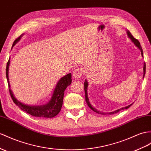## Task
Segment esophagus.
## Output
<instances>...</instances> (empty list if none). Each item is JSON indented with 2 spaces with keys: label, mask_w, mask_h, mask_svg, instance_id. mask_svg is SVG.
Listing matches in <instances>:
<instances>
[{
  "label": "esophagus",
  "mask_w": 151,
  "mask_h": 151,
  "mask_svg": "<svg viewBox=\"0 0 151 151\" xmlns=\"http://www.w3.org/2000/svg\"><path fill=\"white\" fill-rule=\"evenodd\" d=\"M84 74V70L82 68H77L73 72V76L76 79H78Z\"/></svg>",
  "instance_id": "esophagus-1"
}]
</instances>
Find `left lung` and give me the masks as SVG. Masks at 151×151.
I'll return each instance as SVG.
<instances>
[{
  "instance_id": "8db88e82",
  "label": "left lung",
  "mask_w": 151,
  "mask_h": 151,
  "mask_svg": "<svg viewBox=\"0 0 151 151\" xmlns=\"http://www.w3.org/2000/svg\"><path fill=\"white\" fill-rule=\"evenodd\" d=\"M126 33H127V35L128 38L131 40V42L134 43V45L136 47H137L138 49L139 50H140L142 56L143 58V54L142 48V47H141V45H140V43H139L138 40H137V39H135V38L133 37V35H132L131 34V32H130L129 31L127 30V31H126ZM145 67H146L145 63H143V78H144V76H145ZM84 93H85V99H86V104H88V107H89L91 110H93V111H95V113H97L101 114V115H113V114H115V113H116L119 112V111H120V110H122V109H127V108H129L132 104H133V103H132V104H129V105H128L127 106H126V107H124V108H120V109H116V110H115V111H112V112H109V113H103V112H102V111H99L98 109H97L96 108H93V106H92V105H91V104H90V101H89V99H88V97L87 89H88V81H87L86 79L85 80V81H84Z\"/></svg>"
}]
</instances>
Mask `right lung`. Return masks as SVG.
I'll list each match as a JSON object with an SVG mask.
<instances>
[{"mask_svg": "<svg viewBox=\"0 0 151 151\" xmlns=\"http://www.w3.org/2000/svg\"><path fill=\"white\" fill-rule=\"evenodd\" d=\"M24 34L22 35L20 37H18L17 40H14L13 43L12 48L14 46L16 43L20 41L21 38L22 37ZM10 65V58L8 61L6 67V78L8 80V83L9 88V93L11 95L13 102L15 103L18 107L22 110L30 114L32 116L36 117H45V118H52V117L56 116L61 111V109L63 105V100L65 90L68 86L70 85L72 83V74L70 73H68L66 76L62 77L58 82L56 88L54 90L52 97L50 100L43 105L40 106H29L25 104L22 102L18 101L17 99L14 97L13 93L12 90L11 89L10 83L9 81V67Z\"/></svg>", "mask_w": 151, "mask_h": 151, "instance_id": "right-lung-1", "label": "right lung"}]
</instances>
